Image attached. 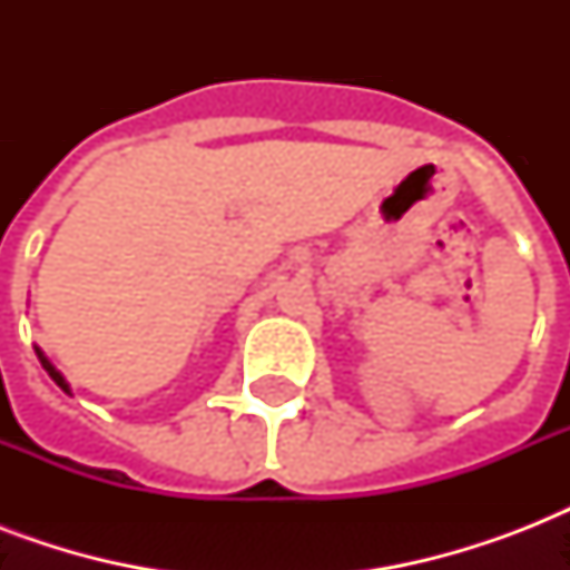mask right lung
<instances>
[{
  "mask_svg": "<svg viewBox=\"0 0 570 570\" xmlns=\"http://www.w3.org/2000/svg\"><path fill=\"white\" fill-rule=\"evenodd\" d=\"M35 352H38V361H40V366H43V370H47V373H49V379L56 381L58 387L65 390V393H70V384H67V381H65V375L58 373L56 366L49 364V361H47V355H43V352H40V348H35Z\"/></svg>",
  "mask_w": 570,
  "mask_h": 570,
  "instance_id": "right-lung-1",
  "label": "right lung"
}]
</instances>
